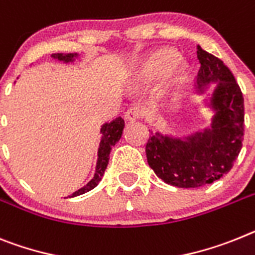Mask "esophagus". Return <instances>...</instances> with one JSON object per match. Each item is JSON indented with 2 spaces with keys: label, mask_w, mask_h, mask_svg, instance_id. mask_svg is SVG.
<instances>
[{
  "label": "esophagus",
  "mask_w": 255,
  "mask_h": 255,
  "mask_svg": "<svg viewBox=\"0 0 255 255\" xmlns=\"http://www.w3.org/2000/svg\"><path fill=\"white\" fill-rule=\"evenodd\" d=\"M125 119L129 123H134L136 120L142 119V110L139 107H130L129 110L126 111Z\"/></svg>",
  "instance_id": "34e87169"
}]
</instances>
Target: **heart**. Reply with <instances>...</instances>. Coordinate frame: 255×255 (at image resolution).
Returning <instances> with one entry per match:
<instances>
[{
	"label": "heart",
	"mask_w": 255,
	"mask_h": 255,
	"mask_svg": "<svg viewBox=\"0 0 255 255\" xmlns=\"http://www.w3.org/2000/svg\"><path fill=\"white\" fill-rule=\"evenodd\" d=\"M179 53L173 47H161L143 58L136 65L132 76L135 90L148 88L154 81L158 82V95H167L180 90L188 82L190 67L182 62Z\"/></svg>",
	"instance_id": "b5f03b06"
}]
</instances>
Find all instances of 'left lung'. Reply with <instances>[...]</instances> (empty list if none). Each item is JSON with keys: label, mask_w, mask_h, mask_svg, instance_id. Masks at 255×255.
Returning a JSON list of instances; mask_svg holds the SVG:
<instances>
[{"label": "left lung", "mask_w": 255, "mask_h": 255, "mask_svg": "<svg viewBox=\"0 0 255 255\" xmlns=\"http://www.w3.org/2000/svg\"><path fill=\"white\" fill-rule=\"evenodd\" d=\"M200 71L197 95L215 84L205 106L213 111L210 125L183 136L157 131L145 145L152 170L165 183L195 188L221 179L231 170L244 136V98L232 72L217 56L197 46Z\"/></svg>", "instance_id": "1"}]
</instances>
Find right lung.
Returning <instances> with one entry per match:
<instances>
[{
	"mask_svg": "<svg viewBox=\"0 0 255 255\" xmlns=\"http://www.w3.org/2000/svg\"><path fill=\"white\" fill-rule=\"evenodd\" d=\"M54 59H56L58 62L64 63V64H68V63H73L78 58L77 53H71V54H53L51 55ZM124 128H125V121H124L121 117H117L111 123H106L102 125L101 128V143H99V147H98V160L97 165H95V173L93 179L89 182L88 184H85L82 188L77 190L76 192H73L72 195H69L68 197H75V196H80L82 193H86L89 191H91L93 188L98 186V183L101 182L102 178H103V174L107 169V165H108V160H110V153L111 149L117 142H119L121 136H123ZM67 199V197H64Z\"/></svg>",
	"mask_w": 255,
	"mask_h": 255,
	"instance_id": "add662e5",
	"label": "right lung"
}]
</instances>
